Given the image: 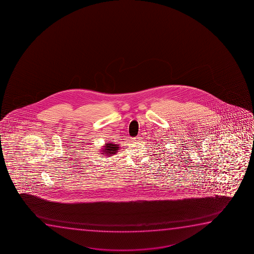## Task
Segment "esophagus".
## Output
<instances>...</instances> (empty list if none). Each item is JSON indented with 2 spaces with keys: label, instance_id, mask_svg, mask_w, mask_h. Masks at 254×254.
<instances>
[{
  "label": "esophagus",
  "instance_id": "esophagus-1",
  "mask_svg": "<svg viewBox=\"0 0 254 254\" xmlns=\"http://www.w3.org/2000/svg\"><path fill=\"white\" fill-rule=\"evenodd\" d=\"M139 139V136H137V137H133V138H132V141H138Z\"/></svg>",
  "mask_w": 254,
  "mask_h": 254
}]
</instances>
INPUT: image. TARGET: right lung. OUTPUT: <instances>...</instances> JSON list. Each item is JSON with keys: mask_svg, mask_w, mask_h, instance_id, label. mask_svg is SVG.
<instances>
[{"mask_svg": "<svg viewBox=\"0 0 254 254\" xmlns=\"http://www.w3.org/2000/svg\"><path fill=\"white\" fill-rule=\"evenodd\" d=\"M104 147V149L102 151H103V153L107 154V156L108 155H114V154L117 153V150L119 149L118 145L114 144V143H107Z\"/></svg>", "mask_w": 254, "mask_h": 254, "instance_id": "obj_1", "label": "right lung"}]
</instances>
